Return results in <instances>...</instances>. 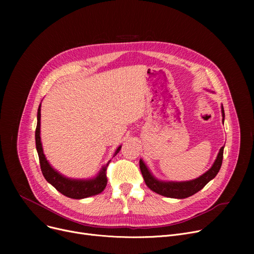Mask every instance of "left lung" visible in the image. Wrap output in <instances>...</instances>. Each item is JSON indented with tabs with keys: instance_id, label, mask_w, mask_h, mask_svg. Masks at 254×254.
Instances as JSON below:
<instances>
[{
	"instance_id": "8db88e82",
	"label": "left lung",
	"mask_w": 254,
	"mask_h": 254,
	"mask_svg": "<svg viewBox=\"0 0 254 254\" xmlns=\"http://www.w3.org/2000/svg\"><path fill=\"white\" fill-rule=\"evenodd\" d=\"M221 114H222V123H224V110H223L222 105H221ZM223 148L224 146H222V147L219 149L215 162L213 163L212 167L207 172H205L203 175L192 180H189V181L159 180L150 172L148 167L146 166V164L143 162V159H140V170L146 185H147L152 191L167 197L185 198L201 190L209 181H211L213 178H215V176L218 174L222 164Z\"/></svg>"
}]
</instances>
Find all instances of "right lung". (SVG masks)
<instances>
[{
  "label": "right lung",
  "instance_id": "right-lung-1",
  "mask_svg": "<svg viewBox=\"0 0 254 254\" xmlns=\"http://www.w3.org/2000/svg\"><path fill=\"white\" fill-rule=\"evenodd\" d=\"M40 127H41V104L39 105L38 108V114H37V127L35 132L36 138V148L39 155L40 166H41V171L44 178L48 183H50L53 188H55L58 191L63 193L64 195L80 199L85 198L92 195H97L101 193L107 185V176H106V170L108 167L110 161L104 165L101 170L99 171L98 174L88 179H74L65 177L64 175L61 174L59 171H57L53 168L43 152L42 142H41V131H40ZM122 149V145L118 146L117 149L115 150L113 157Z\"/></svg>",
  "mask_w": 254,
  "mask_h": 254
}]
</instances>
